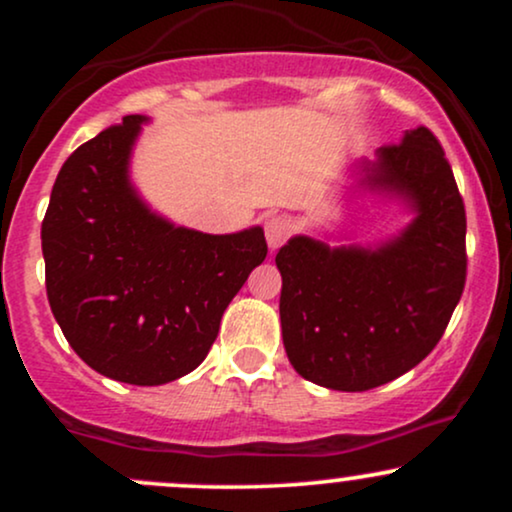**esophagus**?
I'll use <instances>...</instances> for the list:
<instances>
[{"label":"esophagus","instance_id":"obj_1","mask_svg":"<svg viewBox=\"0 0 512 512\" xmlns=\"http://www.w3.org/2000/svg\"><path fill=\"white\" fill-rule=\"evenodd\" d=\"M293 233V223L289 216H272L264 223V236H267V245L269 250L281 248V245L289 240V236Z\"/></svg>","mask_w":512,"mask_h":512}]
</instances>
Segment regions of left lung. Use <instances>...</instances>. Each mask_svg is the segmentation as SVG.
<instances>
[{
    "label": "left lung",
    "instance_id": "8db88e82",
    "mask_svg": "<svg viewBox=\"0 0 512 512\" xmlns=\"http://www.w3.org/2000/svg\"><path fill=\"white\" fill-rule=\"evenodd\" d=\"M356 187L397 199L411 219L375 245L293 236L276 252L281 337L310 383L366 392L419 366L440 342L467 276V219L443 146L426 127L380 146Z\"/></svg>",
    "mask_w": 512,
    "mask_h": 512
}]
</instances>
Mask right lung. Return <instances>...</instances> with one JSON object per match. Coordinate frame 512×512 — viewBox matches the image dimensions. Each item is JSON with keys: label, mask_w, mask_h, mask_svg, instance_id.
Here are the masks:
<instances>
[{"label": "right lung", "mask_w": 512, "mask_h": 512, "mask_svg": "<svg viewBox=\"0 0 512 512\" xmlns=\"http://www.w3.org/2000/svg\"><path fill=\"white\" fill-rule=\"evenodd\" d=\"M144 122L127 115L64 161L40 238L69 346L105 378L151 387L207 358L267 243L260 226L211 236L156 214L129 178Z\"/></svg>", "instance_id": "add662e5"}]
</instances>
